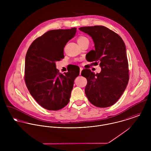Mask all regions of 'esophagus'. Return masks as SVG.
I'll return each instance as SVG.
<instances>
[{
	"instance_id": "34e87169",
	"label": "esophagus",
	"mask_w": 151,
	"mask_h": 151,
	"mask_svg": "<svg viewBox=\"0 0 151 151\" xmlns=\"http://www.w3.org/2000/svg\"><path fill=\"white\" fill-rule=\"evenodd\" d=\"M83 70V67H80V74H81V71Z\"/></svg>"
}]
</instances>
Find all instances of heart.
Wrapping results in <instances>:
<instances>
[{"instance_id":"b5f03b06","label":"heart","mask_w":151,"mask_h":151,"mask_svg":"<svg viewBox=\"0 0 151 151\" xmlns=\"http://www.w3.org/2000/svg\"><path fill=\"white\" fill-rule=\"evenodd\" d=\"M86 41H88V38H87L85 36H83V35L78 37L77 38V42H78V43L80 46H81L83 43H84V42H85Z\"/></svg>"}]
</instances>
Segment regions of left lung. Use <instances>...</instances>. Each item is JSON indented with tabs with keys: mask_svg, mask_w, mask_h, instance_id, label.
<instances>
[{
	"mask_svg": "<svg viewBox=\"0 0 151 151\" xmlns=\"http://www.w3.org/2000/svg\"><path fill=\"white\" fill-rule=\"evenodd\" d=\"M79 29L90 35L95 44L92 65L101 68L95 74L89 69L81 73L87 80L85 92L89 101L99 108H108L120 98L129 80L126 45L122 38L106 27L95 25Z\"/></svg>",
	"mask_w": 151,
	"mask_h": 151,
	"instance_id": "1",
	"label": "left lung"
}]
</instances>
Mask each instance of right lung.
I'll list each match as a JSON object with an SVG mask.
<instances>
[{
	"instance_id": "1",
	"label": "right lung",
	"mask_w": 151,
	"mask_h": 151,
	"mask_svg": "<svg viewBox=\"0 0 151 151\" xmlns=\"http://www.w3.org/2000/svg\"><path fill=\"white\" fill-rule=\"evenodd\" d=\"M76 29L49 31L34 40L27 52L26 86L37 103L47 110H58L68 104L74 80L79 76L76 69L61 74L56 68V62L64 58V47Z\"/></svg>"
}]
</instances>
